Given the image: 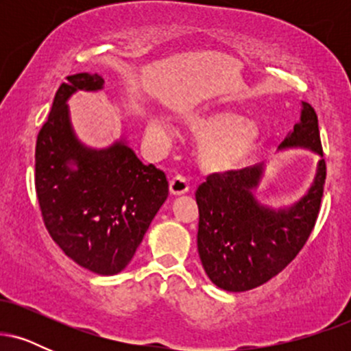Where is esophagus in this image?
<instances>
[{"label": "esophagus", "mask_w": 351, "mask_h": 351, "mask_svg": "<svg viewBox=\"0 0 351 351\" xmlns=\"http://www.w3.org/2000/svg\"><path fill=\"white\" fill-rule=\"evenodd\" d=\"M189 189V183L188 180L184 178V176H173L170 180V193L175 196H180V195H184V193H188Z\"/></svg>", "instance_id": "34e87169"}]
</instances>
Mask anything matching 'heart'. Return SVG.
Instances as JSON below:
<instances>
[{
  "label": "heart",
  "mask_w": 351,
  "mask_h": 351,
  "mask_svg": "<svg viewBox=\"0 0 351 351\" xmlns=\"http://www.w3.org/2000/svg\"><path fill=\"white\" fill-rule=\"evenodd\" d=\"M188 128L198 138L199 160L213 171H231L239 168L256 152L261 142V128L257 123L243 120L229 112L193 115L188 119ZM147 134L155 143L168 142L167 127L158 120H152Z\"/></svg>",
  "instance_id": "b5f03b06"
}]
</instances>
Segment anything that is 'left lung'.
Here are the masks:
<instances>
[{
	"label": "left lung",
	"mask_w": 351,
	"mask_h": 351,
	"mask_svg": "<svg viewBox=\"0 0 351 351\" xmlns=\"http://www.w3.org/2000/svg\"><path fill=\"white\" fill-rule=\"evenodd\" d=\"M292 147L324 156L317 114L307 102H302L300 122L279 148ZM263 171V165H254L215 173L196 189L199 259L213 284L223 291H251L271 280L295 259L315 226L327 176L325 160L318 162L307 195L279 211L254 198Z\"/></svg>",
	"instance_id": "left-lung-1"
}]
</instances>
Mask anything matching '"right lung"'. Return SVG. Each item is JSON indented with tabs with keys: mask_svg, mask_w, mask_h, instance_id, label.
Returning a JSON list of instances; mask_svg holds the SVG:
<instances>
[{
	"mask_svg": "<svg viewBox=\"0 0 351 351\" xmlns=\"http://www.w3.org/2000/svg\"><path fill=\"white\" fill-rule=\"evenodd\" d=\"M102 86L99 74L87 72L60 84L36 140L34 184L54 243L80 267L114 276L130 263L168 198V181L155 165L140 162L123 140L92 150L75 138L67 99Z\"/></svg>",
	"mask_w": 351,
	"mask_h": 351,
	"instance_id": "obj_1",
	"label": "right lung"
}]
</instances>
